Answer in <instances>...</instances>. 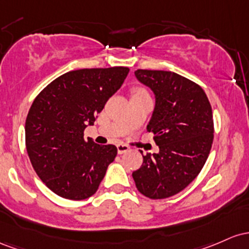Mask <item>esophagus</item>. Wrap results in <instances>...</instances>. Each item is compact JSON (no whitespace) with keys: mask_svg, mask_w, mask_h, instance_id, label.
Masks as SVG:
<instances>
[{"mask_svg":"<svg viewBox=\"0 0 249 249\" xmlns=\"http://www.w3.org/2000/svg\"><path fill=\"white\" fill-rule=\"evenodd\" d=\"M116 147H117V153H119V154H124V153H127L128 150L130 149L129 146H127V144L124 143H119Z\"/></svg>","mask_w":249,"mask_h":249,"instance_id":"1","label":"esophagus"}]
</instances>
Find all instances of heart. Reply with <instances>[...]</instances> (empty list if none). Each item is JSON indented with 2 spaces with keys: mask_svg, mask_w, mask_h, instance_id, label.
I'll return each instance as SVG.
<instances>
[{
  "mask_svg": "<svg viewBox=\"0 0 249 249\" xmlns=\"http://www.w3.org/2000/svg\"><path fill=\"white\" fill-rule=\"evenodd\" d=\"M138 93H143V90H139ZM138 93H136V94H138Z\"/></svg>",
  "mask_w": 249,
  "mask_h": 249,
  "instance_id": "heart-1",
  "label": "heart"
}]
</instances>
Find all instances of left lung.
Segmentation results:
<instances>
[{
	"instance_id": "obj_1",
	"label": "left lung",
	"mask_w": 249,
	"mask_h": 249,
	"mask_svg": "<svg viewBox=\"0 0 249 249\" xmlns=\"http://www.w3.org/2000/svg\"><path fill=\"white\" fill-rule=\"evenodd\" d=\"M135 76L155 94L147 129L160 152L143 155L133 178L144 196L166 199L183 191L206 163L214 138L213 113L203 89L177 72L138 69Z\"/></svg>"
}]
</instances>
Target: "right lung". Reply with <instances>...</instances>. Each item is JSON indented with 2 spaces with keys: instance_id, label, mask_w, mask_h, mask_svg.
<instances>
[{
  "instance_id": "1",
  "label": "right lung",
  "mask_w": 249,
  "mask_h": 249,
  "mask_svg": "<svg viewBox=\"0 0 249 249\" xmlns=\"http://www.w3.org/2000/svg\"><path fill=\"white\" fill-rule=\"evenodd\" d=\"M129 68L71 71L35 97L26 120V147L33 168L50 191L69 200L95 194L117 148L85 140L106 102L122 86Z\"/></svg>"
}]
</instances>
